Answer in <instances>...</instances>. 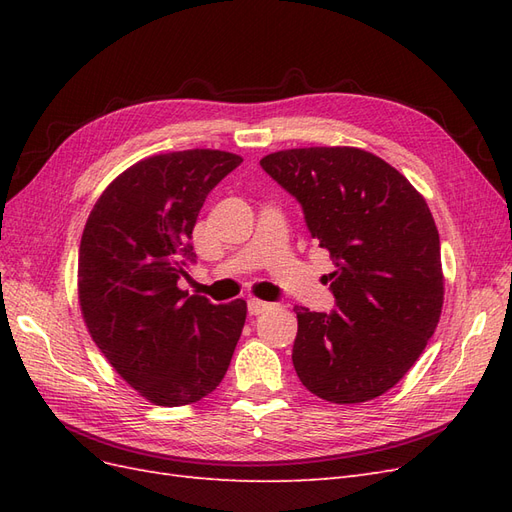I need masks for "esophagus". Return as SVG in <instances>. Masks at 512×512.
I'll list each match as a JSON object with an SVG mask.
<instances>
[{
  "mask_svg": "<svg viewBox=\"0 0 512 512\" xmlns=\"http://www.w3.org/2000/svg\"><path fill=\"white\" fill-rule=\"evenodd\" d=\"M269 307H271V303L260 301V299H250V301H247V309H250L252 316H260L262 312H267Z\"/></svg>",
  "mask_w": 512,
  "mask_h": 512,
  "instance_id": "1",
  "label": "esophagus"
}]
</instances>
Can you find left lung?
<instances>
[{"mask_svg":"<svg viewBox=\"0 0 512 512\" xmlns=\"http://www.w3.org/2000/svg\"><path fill=\"white\" fill-rule=\"evenodd\" d=\"M260 166L299 200L337 267L331 314L294 307L299 380L331 404L380 397L423 354L442 314L440 235L425 198L356 147L275 151Z\"/></svg>","mask_w":512,"mask_h":512,"instance_id":"8db88e82","label":"left lung"}]
</instances>
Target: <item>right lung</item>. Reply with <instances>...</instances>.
<instances>
[{
  "mask_svg": "<svg viewBox=\"0 0 512 512\" xmlns=\"http://www.w3.org/2000/svg\"><path fill=\"white\" fill-rule=\"evenodd\" d=\"M243 162L218 149L136 162L91 209L79 247L83 320L106 361L151 404L175 408L215 391L245 324L243 299L213 305L177 282L207 194Z\"/></svg>",
  "mask_w": 512,
  "mask_h": 512,
  "instance_id": "add662e5",
  "label": "right lung"
}]
</instances>
